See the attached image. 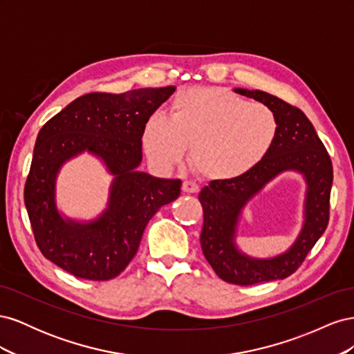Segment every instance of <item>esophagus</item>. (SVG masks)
Segmentation results:
<instances>
[{"label": "esophagus", "instance_id": "esophagus-1", "mask_svg": "<svg viewBox=\"0 0 354 354\" xmlns=\"http://www.w3.org/2000/svg\"><path fill=\"white\" fill-rule=\"evenodd\" d=\"M183 192H186V194H198L199 186L195 183V181L186 180L183 181Z\"/></svg>", "mask_w": 354, "mask_h": 354}]
</instances>
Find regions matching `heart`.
<instances>
[{"label": "heart", "instance_id": "b5f03b06", "mask_svg": "<svg viewBox=\"0 0 354 354\" xmlns=\"http://www.w3.org/2000/svg\"><path fill=\"white\" fill-rule=\"evenodd\" d=\"M279 131L276 113L221 88H189L171 102L168 118H147L142 133L145 152L162 168L192 164L203 177L218 181L245 176L259 165Z\"/></svg>", "mask_w": 354, "mask_h": 354}]
</instances>
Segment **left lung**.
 Segmentation results:
<instances>
[{
  "label": "left lung",
  "instance_id": "1",
  "mask_svg": "<svg viewBox=\"0 0 354 354\" xmlns=\"http://www.w3.org/2000/svg\"><path fill=\"white\" fill-rule=\"evenodd\" d=\"M234 93L260 102L276 113V140L261 162L242 177L212 180L199 194L203 209L201 246L220 279L234 285H254L291 276L326 230L332 187V162L307 116L295 106L266 91L234 88ZM283 170L303 174L308 190L305 223L292 248L273 259H252L234 242L243 207Z\"/></svg>",
  "mask_w": 354,
  "mask_h": 354
}]
</instances>
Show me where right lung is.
Returning a JSON list of instances; mask_svg holds the SVG:
<instances>
[{"label":"right lung","mask_w":354,"mask_h":354,"mask_svg":"<svg viewBox=\"0 0 354 354\" xmlns=\"http://www.w3.org/2000/svg\"><path fill=\"white\" fill-rule=\"evenodd\" d=\"M174 91L176 87L90 93L41 128L25 185V205L47 260L88 281L113 279L130 264L149 220L180 196V180L137 169L147 118ZM82 151L100 157L114 176L109 208L91 222L62 218L55 205L58 171Z\"/></svg>","instance_id":"1"}]
</instances>
